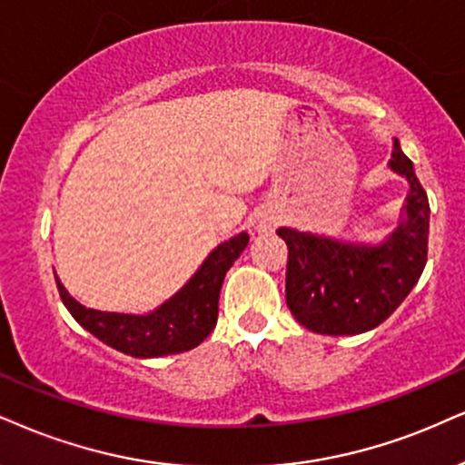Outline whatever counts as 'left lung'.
I'll use <instances>...</instances> for the list:
<instances>
[{"label":"left lung","instance_id":"obj_1","mask_svg":"<svg viewBox=\"0 0 465 465\" xmlns=\"http://www.w3.org/2000/svg\"><path fill=\"white\" fill-rule=\"evenodd\" d=\"M391 170L410 183L403 217L380 245L278 228L289 248L286 306L317 334H362L383 323L410 295L427 265L429 200L399 140Z\"/></svg>","mask_w":465,"mask_h":465}]
</instances>
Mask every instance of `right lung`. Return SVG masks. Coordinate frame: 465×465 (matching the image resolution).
<instances>
[{
	"label": "right lung",
	"mask_w": 465,
	"mask_h": 465,
	"mask_svg": "<svg viewBox=\"0 0 465 465\" xmlns=\"http://www.w3.org/2000/svg\"><path fill=\"white\" fill-rule=\"evenodd\" d=\"M248 242V232H242L217 245L179 293L148 314L101 312L85 308L68 295L64 284L55 276L57 291L73 319L116 351L134 358L183 353L198 347L213 331L222 282Z\"/></svg>",
	"instance_id": "right-lung-1"
}]
</instances>
